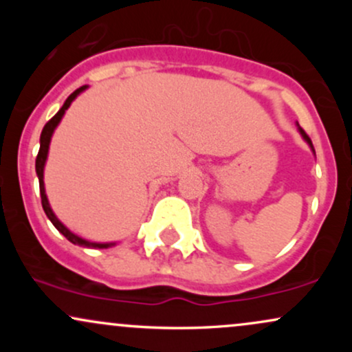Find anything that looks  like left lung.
Here are the masks:
<instances>
[{"instance_id":"8db88e82","label":"left lung","mask_w":352,"mask_h":352,"mask_svg":"<svg viewBox=\"0 0 352 352\" xmlns=\"http://www.w3.org/2000/svg\"><path fill=\"white\" fill-rule=\"evenodd\" d=\"M298 131H300V134H301V137H302V139H305V142L309 145V147H311V151H313V153H314V147H313V142H311V139H309V137H308V135H306V132H305V131H302V129L300 127V124H298Z\"/></svg>"}]
</instances>
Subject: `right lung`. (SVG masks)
<instances>
[{
	"label": "right lung",
	"instance_id": "add662e5",
	"mask_svg": "<svg viewBox=\"0 0 352 352\" xmlns=\"http://www.w3.org/2000/svg\"><path fill=\"white\" fill-rule=\"evenodd\" d=\"M89 86H82L79 89H76L74 92L69 96V98L66 99V102L63 104V107L59 109L58 114H56L52 119L44 125L43 132H41V139H39V152H38V157H36V175H38L39 179V192H41V204H43V208H44V213H46L47 218L51 220V223L54 225L56 228H58L59 233H63L64 236L67 238V240L71 241V243L74 245H79V246H84V248H99V250H104V248H111V246L116 245V241H112V243H98V241H89L86 238L76 235V233H72L69 228L66 227V225L63 223V221L59 220L58 217H56V213L52 212L51 205H50V200H47V195H46V188H44V165H46V160H47V153H50V144H51V139H52V134H54L56 127H58L60 120H63L64 114H66V111L69 109V106L72 104V100H74L80 92L86 91Z\"/></svg>",
	"mask_w": 352,
	"mask_h": 352
}]
</instances>
